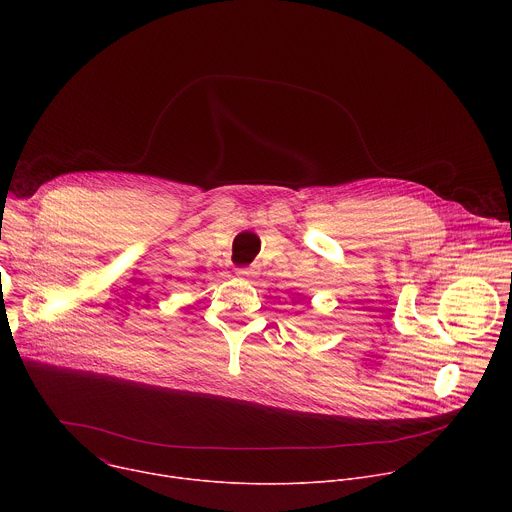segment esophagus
Segmentation results:
<instances>
[{"label": "esophagus", "instance_id": "34e87169", "mask_svg": "<svg viewBox=\"0 0 512 512\" xmlns=\"http://www.w3.org/2000/svg\"><path fill=\"white\" fill-rule=\"evenodd\" d=\"M239 275H241L243 279H253V277L257 275V271H253L251 267H245V269H239Z\"/></svg>", "mask_w": 512, "mask_h": 512}]
</instances>
